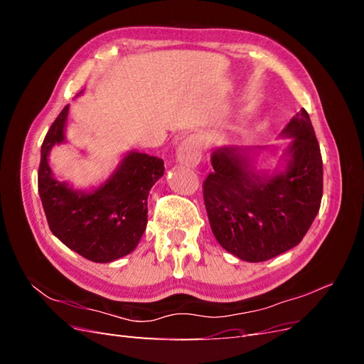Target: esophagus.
Returning <instances> with one entry per match:
<instances>
[{
  "instance_id": "1",
  "label": "esophagus",
  "mask_w": 364,
  "mask_h": 364,
  "mask_svg": "<svg viewBox=\"0 0 364 364\" xmlns=\"http://www.w3.org/2000/svg\"><path fill=\"white\" fill-rule=\"evenodd\" d=\"M200 158L202 153L197 138L190 136L181 142V146L178 149V161L181 164L186 165V167H196V165L199 164Z\"/></svg>"
}]
</instances>
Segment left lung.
Instances as JSON below:
<instances>
[{
	"instance_id": "left-lung-1",
	"label": "left lung",
	"mask_w": 364,
	"mask_h": 364,
	"mask_svg": "<svg viewBox=\"0 0 364 364\" xmlns=\"http://www.w3.org/2000/svg\"><path fill=\"white\" fill-rule=\"evenodd\" d=\"M282 134L293 136L285 171L273 178L258 176L245 150L223 147L213 153L214 171L203 182L214 237L249 262L267 261L299 245L321 208L322 155L305 109Z\"/></svg>"
}]
</instances>
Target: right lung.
<instances>
[{
  "label": "right lung",
  "instance_id": "1",
  "mask_svg": "<svg viewBox=\"0 0 364 364\" xmlns=\"http://www.w3.org/2000/svg\"><path fill=\"white\" fill-rule=\"evenodd\" d=\"M68 105L53 121L41 147L38 190L51 232L94 262H111L136 247L147 226V197L164 174V161L130 151L105 185L90 194L53 178L47 156L65 139Z\"/></svg>",
  "mask_w": 364,
  "mask_h": 364
}]
</instances>
